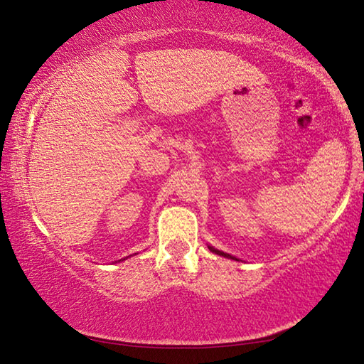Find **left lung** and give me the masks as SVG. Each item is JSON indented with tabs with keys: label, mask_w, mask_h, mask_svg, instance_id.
<instances>
[{
	"label": "left lung",
	"mask_w": 364,
	"mask_h": 364,
	"mask_svg": "<svg viewBox=\"0 0 364 364\" xmlns=\"http://www.w3.org/2000/svg\"><path fill=\"white\" fill-rule=\"evenodd\" d=\"M208 249H210L213 254H217V255H221V257H225V258H231V260H236V262H239V258H236V257H232V255H230V254H225V252H221V250H218V249H215V247H210V245H208Z\"/></svg>",
	"instance_id": "left-lung-1"
}]
</instances>
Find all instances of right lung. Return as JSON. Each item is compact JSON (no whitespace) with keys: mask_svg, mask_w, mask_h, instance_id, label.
I'll return each instance as SVG.
<instances>
[{"mask_svg":"<svg viewBox=\"0 0 364 364\" xmlns=\"http://www.w3.org/2000/svg\"><path fill=\"white\" fill-rule=\"evenodd\" d=\"M122 260H125V258H122ZM122 260H119V262H122Z\"/></svg>","mask_w":364,"mask_h":364,"instance_id":"1","label":"right lung"}]
</instances>
